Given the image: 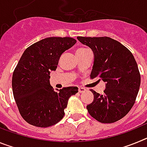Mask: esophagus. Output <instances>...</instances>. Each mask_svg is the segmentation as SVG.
<instances>
[{
	"mask_svg": "<svg viewBox=\"0 0 147 147\" xmlns=\"http://www.w3.org/2000/svg\"><path fill=\"white\" fill-rule=\"evenodd\" d=\"M86 90L85 88H83V87H79V92L80 93H84V92Z\"/></svg>",
	"mask_w": 147,
	"mask_h": 147,
	"instance_id": "esophagus-1",
	"label": "esophagus"
}]
</instances>
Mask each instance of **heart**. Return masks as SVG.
I'll list each match as a JSON object with an SVG mask.
<instances>
[{
  "mask_svg": "<svg viewBox=\"0 0 147 147\" xmlns=\"http://www.w3.org/2000/svg\"><path fill=\"white\" fill-rule=\"evenodd\" d=\"M88 50V49H85V48H81V49H79L77 51H76V53H80V52H83V51H85Z\"/></svg>",
  "mask_w": 147,
  "mask_h": 147,
  "instance_id": "b5f03b06",
  "label": "heart"
}]
</instances>
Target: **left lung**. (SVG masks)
<instances>
[{"label":"left lung","instance_id":"left-lung-1","mask_svg":"<svg viewBox=\"0 0 147 147\" xmlns=\"http://www.w3.org/2000/svg\"><path fill=\"white\" fill-rule=\"evenodd\" d=\"M94 53L90 78L106 82L103 95L90 90L93 102L87 105L89 114L101 123H114L124 117L136 102L141 74L129 49L108 37H77Z\"/></svg>","mask_w":147,"mask_h":147}]
</instances>
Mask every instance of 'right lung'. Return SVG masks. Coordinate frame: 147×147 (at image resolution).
Wrapping results in <instances>:
<instances>
[{"label": "right lung", "instance_id": "right-lung-1", "mask_svg": "<svg viewBox=\"0 0 147 147\" xmlns=\"http://www.w3.org/2000/svg\"><path fill=\"white\" fill-rule=\"evenodd\" d=\"M72 37H48L27 48L12 75V91L23 119L35 127H49L64 117L68 98L78 92L77 87L54 91L50 74L57 67L60 56L72 47Z\"/></svg>", "mask_w": 147, "mask_h": 147}]
</instances>
